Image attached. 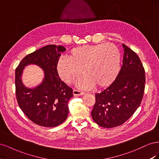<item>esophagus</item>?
I'll list each match as a JSON object with an SVG mask.
<instances>
[{"label": "esophagus", "instance_id": "obj_1", "mask_svg": "<svg viewBox=\"0 0 159 159\" xmlns=\"http://www.w3.org/2000/svg\"><path fill=\"white\" fill-rule=\"evenodd\" d=\"M84 92H82L79 90L75 89L73 90V95L74 96H82V95H84Z\"/></svg>", "mask_w": 159, "mask_h": 159}]
</instances>
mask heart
I'll return each instance as SVG.
<instances>
[{"mask_svg": "<svg viewBox=\"0 0 159 159\" xmlns=\"http://www.w3.org/2000/svg\"><path fill=\"white\" fill-rule=\"evenodd\" d=\"M67 56L57 61V73L66 83H73L84 70L86 76L77 83L81 88L89 89L94 84L104 88L113 83L120 73L121 52L113 43L80 46L71 49Z\"/></svg>", "mask_w": 159, "mask_h": 159, "instance_id": "b5f03b06", "label": "heart"}]
</instances>
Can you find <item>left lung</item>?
I'll return each instance as SVG.
<instances>
[{"instance_id":"8db88e82","label":"left lung","mask_w":159,"mask_h":159,"mask_svg":"<svg viewBox=\"0 0 159 159\" xmlns=\"http://www.w3.org/2000/svg\"><path fill=\"white\" fill-rule=\"evenodd\" d=\"M123 65L109 87L96 94L91 115L98 125L112 128L124 124L139 107L144 94L145 73L138 55L124 43Z\"/></svg>"}]
</instances>
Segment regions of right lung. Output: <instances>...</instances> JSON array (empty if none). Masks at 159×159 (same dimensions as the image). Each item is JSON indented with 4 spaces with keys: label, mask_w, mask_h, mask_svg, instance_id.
I'll use <instances>...</instances> for the list:
<instances>
[{
    "label": "right lung",
    "mask_w": 159,
    "mask_h": 159,
    "mask_svg": "<svg viewBox=\"0 0 159 159\" xmlns=\"http://www.w3.org/2000/svg\"><path fill=\"white\" fill-rule=\"evenodd\" d=\"M65 48L49 45L28 55L15 71L16 95L18 105L28 118L40 126L59 125L67 117L68 102L73 89L61 81L56 65ZM34 64L44 71L42 83L34 87L24 85L22 75L25 66Z\"/></svg>",
    "instance_id": "add662e5"
}]
</instances>
